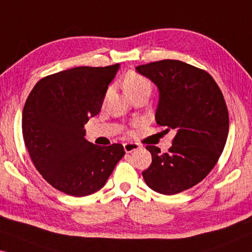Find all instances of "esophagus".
<instances>
[{
  "mask_svg": "<svg viewBox=\"0 0 252 252\" xmlns=\"http://www.w3.org/2000/svg\"><path fill=\"white\" fill-rule=\"evenodd\" d=\"M123 147H125L126 153H133V151L138 150L139 148H140V145H139V143H134V142H127V143H125Z\"/></svg>",
  "mask_w": 252,
  "mask_h": 252,
  "instance_id": "obj_1",
  "label": "esophagus"
}]
</instances>
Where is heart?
<instances>
[{"label": "heart", "instance_id": "1", "mask_svg": "<svg viewBox=\"0 0 252 252\" xmlns=\"http://www.w3.org/2000/svg\"><path fill=\"white\" fill-rule=\"evenodd\" d=\"M123 89L130 97H133L135 95L142 93L150 94L151 90H153V84L146 76L138 73V71L131 70L125 76Z\"/></svg>", "mask_w": 252, "mask_h": 252}]
</instances>
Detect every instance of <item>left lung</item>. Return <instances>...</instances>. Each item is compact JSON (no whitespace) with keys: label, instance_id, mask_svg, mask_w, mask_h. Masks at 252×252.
<instances>
[{"label":"left lung","instance_id":"obj_1","mask_svg":"<svg viewBox=\"0 0 252 252\" xmlns=\"http://www.w3.org/2000/svg\"><path fill=\"white\" fill-rule=\"evenodd\" d=\"M139 73L159 90L156 121L176 131L168 153L147 146L153 161L142 171L151 189L174 195L202 182L224 149L229 112L218 84L207 71L181 61L165 59L140 65Z\"/></svg>","mask_w":252,"mask_h":252}]
</instances>
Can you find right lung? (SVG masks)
Returning a JSON list of instances; mask_svg holds the SVG:
<instances>
[{
    "mask_svg": "<svg viewBox=\"0 0 252 252\" xmlns=\"http://www.w3.org/2000/svg\"><path fill=\"white\" fill-rule=\"evenodd\" d=\"M119 63L75 67L35 84L22 112V134L31 161L47 183L73 196L105 185L126 151L121 143L87 141L84 125L101 111Z\"/></svg>",
    "mask_w": 252,
    "mask_h": 252,
    "instance_id": "right-lung-1",
    "label": "right lung"
}]
</instances>
